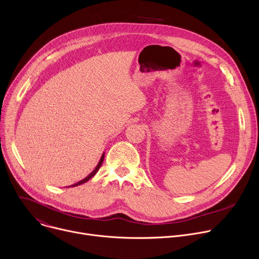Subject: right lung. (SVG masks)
<instances>
[{"mask_svg":"<svg viewBox=\"0 0 259 259\" xmlns=\"http://www.w3.org/2000/svg\"><path fill=\"white\" fill-rule=\"evenodd\" d=\"M104 156H105V153H103V155L101 156V159L99 160V162H98V164H97V166L95 167V169L92 171V173L86 177V178H84V179H82L81 181H79V182H77V183H75V184H73V185H71V186H68V187H73V186H78V185H80V184H83V183H85V182H88L90 179H92L96 174H97V171L99 170V168L101 167V165H102V163H103V161H104Z\"/></svg>","mask_w":259,"mask_h":259,"instance_id":"add662e5","label":"right lung"}]
</instances>
